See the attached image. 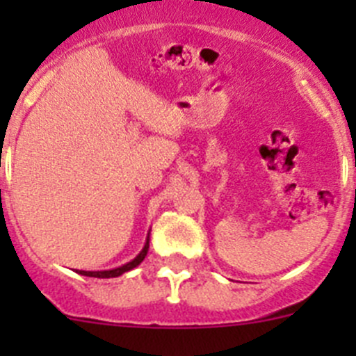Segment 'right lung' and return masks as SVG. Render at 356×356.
Instances as JSON below:
<instances>
[{
	"instance_id": "obj_1",
	"label": "right lung",
	"mask_w": 356,
	"mask_h": 356,
	"mask_svg": "<svg viewBox=\"0 0 356 356\" xmlns=\"http://www.w3.org/2000/svg\"><path fill=\"white\" fill-rule=\"evenodd\" d=\"M148 248H149V239H148V241H146V245H145V248H143V251H141V253L138 254V257L134 258V260H132V261H129V264H125V265H122V267H118V268H113V270H103V272H86V270H75V272H77V274H81V275H88V277H99V279L118 277V275H122V274H124V272H129V270H132V268H134V267H138V265L141 264L143 260H145L146 253H148Z\"/></svg>"
}]
</instances>
